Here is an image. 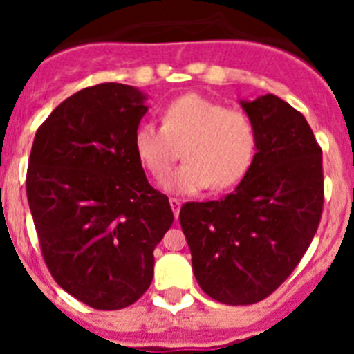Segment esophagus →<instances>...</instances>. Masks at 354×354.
Instances as JSON below:
<instances>
[{
  "mask_svg": "<svg viewBox=\"0 0 354 354\" xmlns=\"http://www.w3.org/2000/svg\"><path fill=\"white\" fill-rule=\"evenodd\" d=\"M170 207H171V211H174L175 220H177V218H179V211H180V200L170 198Z\"/></svg>",
  "mask_w": 354,
  "mask_h": 354,
  "instance_id": "34e87169",
  "label": "esophagus"
}]
</instances>
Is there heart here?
Segmentation results:
<instances>
[{
	"label": "heart",
	"instance_id": "b5f03b06",
	"mask_svg": "<svg viewBox=\"0 0 354 354\" xmlns=\"http://www.w3.org/2000/svg\"><path fill=\"white\" fill-rule=\"evenodd\" d=\"M162 127L143 122L134 131V149L143 167L162 179L180 158L186 162L165 179V189L193 195L207 186L221 192L239 183L255 154V131L245 113L196 93L170 102Z\"/></svg>",
	"mask_w": 354,
	"mask_h": 354
}]
</instances>
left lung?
I'll use <instances>...</instances> for the list:
<instances>
[{
  "mask_svg": "<svg viewBox=\"0 0 354 354\" xmlns=\"http://www.w3.org/2000/svg\"><path fill=\"white\" fill-rule=\"evenodd\" d=\"M255 154L230 195L180 207L193 273L225 305H252L282 286L323 212V152L306 118L273 93L239 101Z\"/></svg>",
  "mask_w": 354,
  "mask_h": 354,
  "instance_id": "left-lung-1",
  "label": "left lung"
}]
</instances>
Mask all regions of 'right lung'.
Returning <instances> with one entry per match:
<instances>
[{
  "label": "right lung",
  "mask_w": 354,
  "mask_h": 354,
  "mask_svg": "<svg viewBox=\"0 0 354 354\" xmlns=\"http://www.w3.org/2000/svg\"><path fill=\"white\" fill-rule=\"evenodd\" d=\"M145 101L129 84L83 88L31 147L26 195L44 261L62 289L97 310L133 305L149 289L154 248L174 223L134 149Z\"/></svg>",
  "instance_id": "1"
}]
</instances>
